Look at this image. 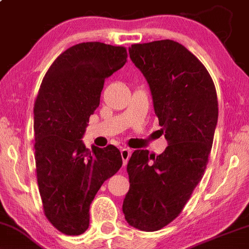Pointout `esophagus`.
I'll use <instances>...</instances> for the list:
<instances>
[{
	"mask_svg": "<svg viewBox=\"0 0 249 249\" xmlns=\"http://www.w3.org/2000/svg\"><path fill=\"white\" fill-rule=\"evenodd\" d=\"M131 155V150L127 149V148H122L121 149V157H122V161H124V166L127 165L128 160H129Z\"/></svg>",
	"mask_w": 249,
	"mask_h": 249,
	"instance_id": "1",
	"label": "esophagus"
}]
</instances>
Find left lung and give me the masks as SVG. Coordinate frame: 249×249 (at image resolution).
Returning <instances> with one entry per match:
<instances>
[{"label":"left lung","mask_w":249,"mask_h":249,"mask_svg":"<svg viewBox=\"0 0 249 249\" xmlns=\"http://www.w3.org/2000/svg\"><path fill=\"white\" fill-rule=\"evenodd\" d=\"M148 82L167 148L159 156L135 150L122 211L141 231H158L179 216L203 177L218 119L216 88L194 54L173 40L129 47Z\"/></svg>","instance_id":"left-lung-1"}]
</instances>
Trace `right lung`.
I'll list each match as a JSON object with an SVG mask.
<instances>
[{
	"label": "right lung",
	"instance_id": "right-lung-1",
	"mask_svg": "<svg viewBox=\"0 0 249 249\" xmlns=\"http://www.w3.org/2000/svg\"><path fill=\"white\" fill-rule=\"evenodd\" d=\"M125 62L122 46L82 42L56 57L40 85L33 108L36 179L45 216L67 235L87 231L94 196L122 166L118 148L90 151L82 137L105 78Z\"/></svg>",
	"mask_w": 249,
	"mask_h": 249
}]
</instances>
